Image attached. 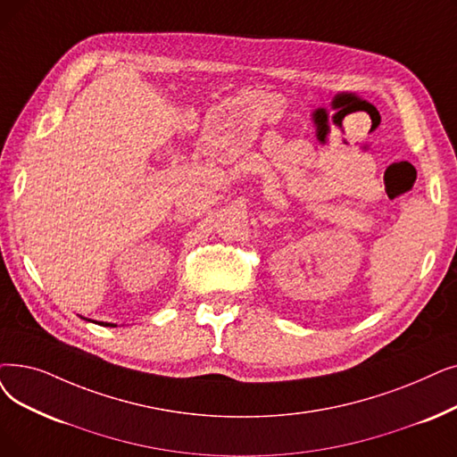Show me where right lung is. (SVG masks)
Wrapping results in <instances>:
<instances>
[{
	"label": "right lung",
	"mask_w": 457,
	"mask_h": 457,
	"mask_svg": "<svg viewBox=\"0 0 457 457\" xmlns=\"http://www.w3.org/2000/svg\"><path fill=\"white\" fill-rule=\"evenodd\" d=\"M82 320H86V317H82ZM86 321H91V320H86ZM93 323H95V321H93ZM98 325H101V327H117V325H113V323H104V321H101Z\"/></svg>",
	"instance_id": "right-lung-1"
}]
</instances>
